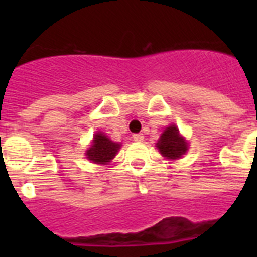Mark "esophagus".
<instances>
[{"instance_id":"34e87169","label":"esophagus","mask_w":257,"mask_h":257,"mask_svg":"<svg viewBox=\"0 0 257 257\" xmlns=\"http://www.w3.org/2000/svg\"><path fill=\"white\" fill-rule=\"evenodd\" d=\"M133 139L135 140V142H143V140H144V135H143V134H134Z\"/></svg>"}]
</instances>
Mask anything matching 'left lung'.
<instances>
[{
  "label": "left lung",
  "instance_id": "obj_1",
  "mask_svg": "<svg viewBox=\"0 0 257 257\" xmlns=\"http://www.w3.org/2000/svg\"><path fill=\"white\" fill-rule=\"evenodd\" d=\"M187 147V142L179 135V130L175 127V124L167 127L157 143V148L160 149L161 153L171 160L180 158L183 154H185Z\"/></svg>",
  "mask_w": 257,
  "mask_h": 257
}]
</instances>
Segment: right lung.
<instances>
[{
	"label": "right lung",
	"instance_id": "obj_1",
	"mask_svg": "<svg viewBox=\"0 0 257 257\" xmlns=\"http://www.w3.org/2000/svg\"><path fill=\"white\" fill-rule=\"evenodd\" d=\"M119 149L118 143H113L104 134L97 133L94 136L91 148L86 152V156L94 163H105L112 160Z\"/></svg>",
	"mask_w": 257,
	"mask_h": 257
}]
</instances>
